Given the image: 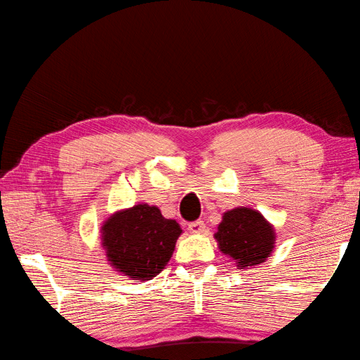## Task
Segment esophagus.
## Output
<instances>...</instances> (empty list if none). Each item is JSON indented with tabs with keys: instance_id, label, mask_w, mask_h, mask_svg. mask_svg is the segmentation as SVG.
Returning a JSON list of instances; mask_svg holds the SVG:
<instances>
[{
	"instance_id": "34e87169",
	"label": "esophagus",
	"mask_w": 360,
	"mask_h": 360,
	"mask_svg": "<svg viewBox=\"0 0 360 360\" xmlns=\"http://www.w3.org/2000/svg\"><path fill=\"white\" fill-rule=\"evenodd\" d=\"M188 230L195 234H202V233H206V224L202 220L192 221V224H188Z\"/></svg>"
}]
</instances>
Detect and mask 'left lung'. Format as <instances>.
<instances>
[{
  "instance_id": "1",
  "label": "left lung",
  "mask_w": 360,
  "mask_h": 360,
  "mask_svg": "<svg viewBox=\"0 0 360 360\" xmlns=\"http://www.w3.org/2000/svg\"><path fill=\"white\" fill-rule=\"evenodd\" d=\"M214 238L219 250L233 258L239 269L264 263L277 239L271 221L257 209L245 206L224 212Z\"/></svg>"
}]
</instances>
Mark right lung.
Wrapping results in <instances>:
<instances>
[{
    "label": "right lung",
    "mask_w": 360,
    "mask_h": 360,
    "mask_svg": "<svg viewBox=\"0 0 360 360\" xmlns=\"http://www.w3.org/2000/svg\"><path fill=\"white\" fill-rule=\"evenodd\" d=\"M179 224L165 219L158 206L139 202L108 215L101 226V244L108 264L132 280H153L168 264Z\"/></svg>",
    "instance_id": "right-lung-1"
}]
</instances>
